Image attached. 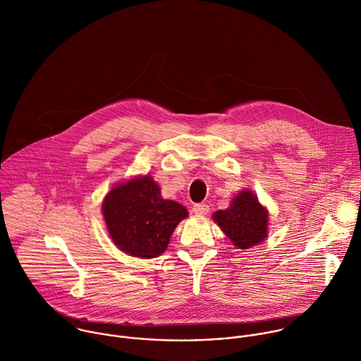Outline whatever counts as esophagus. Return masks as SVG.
Returning a JSON list of instances; mask_svg holds the SVG:
<instances>
[{
  "label": "esophagus",
  "mask_w": 361,
  "mask_h": 361,
  "mask_svg": "<svg viewBox=\"0 0 361 361\" xmlns=\"http://www.w3.org/2000/svg\"><path fill=\"white\" fill-rule=\"evenodd\" d=\"M192 211H194V214H197V215H207V214L209 212V205H208V204H204V202L195 204V205L192 207Z\"/></svg>",
  "instance_id": "esophagus-1"
}]
</instances>
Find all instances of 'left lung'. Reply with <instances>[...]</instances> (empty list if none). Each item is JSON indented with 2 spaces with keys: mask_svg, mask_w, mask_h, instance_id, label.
Instances as JSON below:
<instances>
[{
  "mask_svg": "<svg viewBox=\"0 0 361 361\" xmlns=\"http://www.w3.org/2000/svg\"><path fill=\"white\" fill-rule=\"evenodd\" d=\"M212 218L238 249L253 247L269 236V211L250 190L240 191L229 208Z\"/></svg>",
  "mask_w": 361,
  "mask_h": 361,
  "instance_id": "left-lung-1",
  "label": "left lung"
}]
</instances>
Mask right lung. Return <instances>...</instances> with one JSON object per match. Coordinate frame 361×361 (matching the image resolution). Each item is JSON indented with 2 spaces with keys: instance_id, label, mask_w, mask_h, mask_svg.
<instances>
[{
  "instance_id": "add662e5",
  "label": "right lung",
  "mask_w": 361,
  "mask_h": 361,
  "mask_svg": "<svg viewBox=\"0 0 361 361\" xmlns=\"http://www.w3.org/2000/svg\"><path fill=\"white\" fill-rule=\"evenodd\" d=\"M102 215L119 250L140 259L164 253L176 226L188 216L185 207L163 200L147 174L116 184L104 198Z\"/></svg>"
}]
</instances>
